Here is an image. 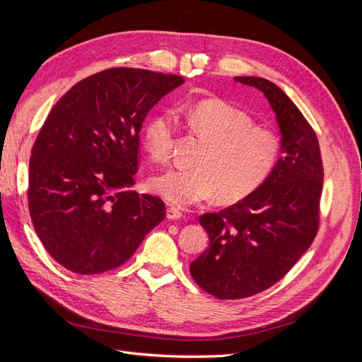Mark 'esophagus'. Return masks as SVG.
I'll return each instance as SVG.
<instances>
[{"label":"esophagus","mask_w":362,"mask_h":362,"mask_svg":"<svg viewBox=\"0 0 362 362\" xmlns=\"http://www.w3.org/2000/svg\"><path fill=\"white\" fill-rule=\"evenodd\" d=\"M182 217V213L177 208H168L166 210V218L168 221H178V218Z\"/></svg>","instance_id":"34e87169"}]
</instances>
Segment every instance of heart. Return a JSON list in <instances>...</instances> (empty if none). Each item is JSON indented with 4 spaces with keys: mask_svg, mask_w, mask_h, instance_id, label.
<instances>
[{
    "mask_svg": "<svg viewBox=\"0 0 362 362\" xmlns=\"http://www.w3.org/2000/svg\"><path fill=\"white\" fill-rule=\"evenodd\" d=\"M189 128L206 146L194 169H169L151 180V190L175 206L211 199L234 204L255 193L275 170L281 139L275 131L254 125L246 112L221 100L196 103L184 113ZM175 140V116H152L144 129L149 157L168 161Z\"/></svg>",
    "mask_w": 362,
    "mask_h": 362,
    "instance_id": "1",
    "label": "heart"
}]
</instances>
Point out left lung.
<instances>
[{"label": "left lung", "mask_w": 362, "mask_h": 362, "mask_svg": "<svg viewBox=\"0 0 362 362\" xmlns=\"http://www.w3.org/2000/svg\"><path fill=\"white\" fill-rule=\"evenodd\" d=\"M257 87L276 115L281 157L270 178L249 198L199 223L210 246L190 264L201 288L217 299H243L287 275L319 231L323 163L308 120L279 87L259 76H235Z\"/></svg>", "instance_id": "8db88e82"}]
</instances>
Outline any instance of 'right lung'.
Returning a JSON list of instances; mask_svg holds the SVG:
<instances>
[{"mask_svg": "<svg viewBox=\"0 0 362 362\" xmlns=\"http://www.w3.org/2000/svg\"><path fill=\"white\" fill-rule=\"evenodd\" d=\"M182 76L113 68L76 83L31 149L28 208L48 254L78 275L127 262L164 217V202L129 190L141 124Z\"/></svg>", "mask_w": 362, "mask_h": 362, "instance_id": "add662e5", "label": "right lung"}]
</instances>
